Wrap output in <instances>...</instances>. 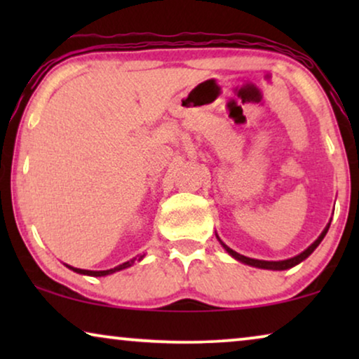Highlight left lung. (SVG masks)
I'll return each mask as SVG.
<instances>
[{"label":"left lung","instance_id":"obj_1","mask_svg":"<svg viewBox=\"0 0 359 359\" xmlns=\"http://www.w3.org/2000/svg\"><path fill=\"white\" fill-rule=\"evenodd\" d=\"M328 227H330V225H327L325 227V230H323V232L320 233V237H318L316 242H313L311 247H309L307 250H304V252L301 253V255H297V257H294V258H289V259H283V262H263V259H253V258H248V257H243V255H240V253H237V252H233L232 248H229L227 245H224V248L227 250V252L232 255V257L235 258V259H238V262H242V263H247V264H250V266H257V268H264V269H278V271H281V269H287V268H292V266H296V264H299L302 262V259H306L309 255H311L313 250H316L317 247H318V243L322 242L323 240V237H325V233L328 232Z\"/></svg>","mask_w":359,"mask_h":359}]
</instances>
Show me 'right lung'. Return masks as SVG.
<instances>
[{
  "label": "right lung",
  "instance_id": "right-lung-1",
  "mask_svg": "<svg viewBox=\"0 0 359 359\" xmlns=\"http://www.w3.org/2000/svg\"><path fill=\"white\" fill-rule=\"evenodd\" d=\"M132 263H134V259L122 263V264H119V266H116V268H112V269H106V271H90V269H78V268H72V266H68V268L73 269V271H75V273L88 274V276H106V274H112V273H116V271H121V269H124V268H129Z\"/></svg>",
  "mask_w": 359,
  "mask_h": 359
}]
</instances>
